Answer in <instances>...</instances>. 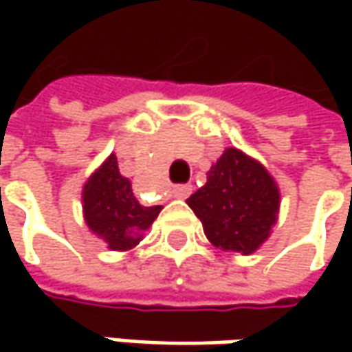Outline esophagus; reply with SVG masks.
Wrapping results in <instances>:
<instances>
[{"instance_id":"34e87169","label":"esophagus","mask_w":352,"mask_h":352,"mask_svg":"<svg viewBox=\"0 0 352 352\" xmlns=\"http://www.w3.org/2000/svg\"><path fill=\"white\" fill-rule=\"evenodd\" d=\"M190 194H192V186L190 184H178L172 190V196L176 197V199H186Z\"/></svg>"}]
</instances>
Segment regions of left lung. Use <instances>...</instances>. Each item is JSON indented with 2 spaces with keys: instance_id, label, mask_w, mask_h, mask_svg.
Returning a JSON list of instances; mask_svg holds the SVG:
<instances>
[{
  "instance_id": "1",
  "label": "left lung",
  "mask_w": 352,
  "mask_h": 352,
  "mask_svg": "<svg viewBox=\"0 0 352 352\" xmlns=\"http://www.w3.org/2000/svg\"><path fill=\"white\" fill-rule=\"evenodd\" d=\"M186 201L213 247L252 254L276 225L280 190L258 160L231 146L211 164L208 182Z\"/></svg>"
}]
</instances>
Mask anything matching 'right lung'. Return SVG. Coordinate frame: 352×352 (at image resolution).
I'll return each instance as SVG.
<instances>
[{
    "label": "right lung",
    "instance_id": "1",
    "mask_svg": "<svg viewBox=\"0 0 352 352\" xmlns=\"http://www.w3.org/2000/svg\"><path fill=\"white\" fill-rule=\"evenodd\" d=\"M82 210L88 229L105 241L107 249L125 252L141 243L162 206H141L129 178L119 172L117 156L109 155L84 184Z\"/></svg>",
    "mask_w": 352,
    "mask_h": 352
}]
</instances>
